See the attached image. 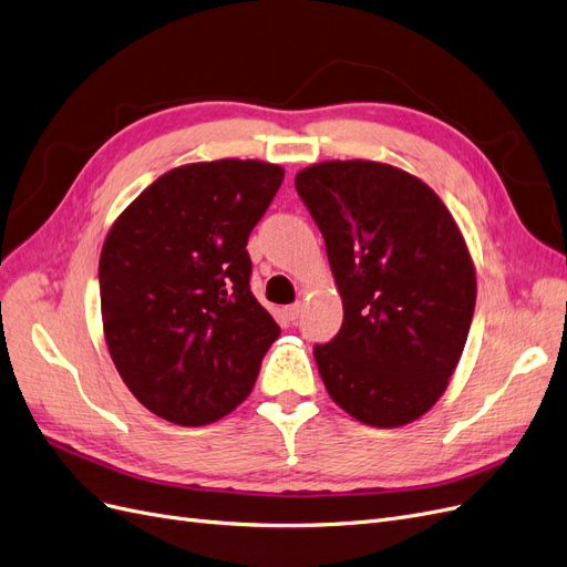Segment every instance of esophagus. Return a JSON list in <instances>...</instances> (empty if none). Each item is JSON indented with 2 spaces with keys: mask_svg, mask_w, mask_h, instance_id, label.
<instances>
[{
  "mask_svg": "<svg viewBox=\"0 0 567 567\" xmlns=\"http://www.w3.org/2000/svg\"><path fill=\"white\" fill-rule=\"evenodd\" d=\"M301 310H303L301 301L289 303V306H285V316H287V320H297L301 316Z\"/></svg>",
  "mask_w": 567,
  "mask_h": 567,
  "instance_id": "1",
  "label": "esophagus"
}]
</instances>
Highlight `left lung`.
Returning a JSON list of instances; mask_svg holds the SVG:
<instances>
[{
	"label": "left lung",
	"mask_w": 567,
	"mask_h": 567,
	"mask_svg": "<svg viewBox=\"0 0 567 567\" xmlns=\"http://www.w3.org/2000/svg\"><path fill=\"white\" fill-rule=\"evenodd\" d=\"M295 186L327 247L343 322L316 343L327 393L358 422L393 429L429 412L462 358L476 270L424 181L368 159L320 162Z\"/></svg>",
	"instance_id": "obj_1"
}]
</instances>
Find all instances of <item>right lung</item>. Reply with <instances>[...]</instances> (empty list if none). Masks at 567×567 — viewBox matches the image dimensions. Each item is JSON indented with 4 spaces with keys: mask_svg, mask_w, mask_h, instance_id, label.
<instances>
[{
    "mask_svg": "<svg viewBox=\"0 0 567 567\" xmlns=\"http://www.w3.org/2000/svg\"><path fill=\"white\" fill-rule=\"evenodd\" d=\"M278 164L195 162L122 212L99 264L107 351L141 405L203 426L254 389L278 322L249 289V233L282 186Z\"/></svg>",
    "mask_w": 567,
    "mask_h": 567,
    "instance_id": "add662e5",
    "label": "right lung"
}]
</instances>
